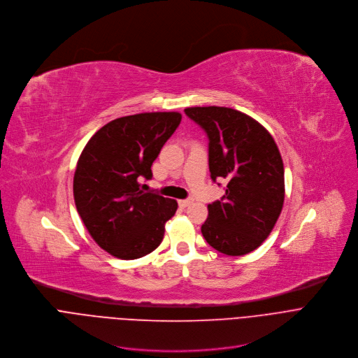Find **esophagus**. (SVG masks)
<instances>
[{
	"mask_svg": "<svg viewBox=\"0 0 358 358\" xmlns=\"http://www.w3.org/2000/svg\"><path fill=\"white\" fill-rule=\"evenodd\" d=\"M193 200L192 199H185V200H179V206L180 207H187L189 204H192Z\"/></svg>",
	"mask_w": 358,
	"mask_h": 358,
	"instance_id": "obj_1",
	"label": "esophagus"
}]
</instances>
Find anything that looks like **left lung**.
Here are the masks:
<instances>
[{"label": "left lung", "instance_id": "8db88e82", "mask_svg": "<svg viewBox=\"0 0 358 358\" xmlns=\"http://www.w3.org/2000/svg\"><path fill=\"white\" fill-rule=\"evenodd\" d=\"M186 115L208 136L211 179L227 180L222 200L207 206L204 240L226 255H245L272 231L285 199L283 162L272 135L229 107H189Z\"/></svg>", "mask_w": 358, "mask_h": 358}]
</instances>
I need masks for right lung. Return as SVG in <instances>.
<instances>
[{
    "instance_id": "obj_1",
    "label": "right lung",
    "mask_w": 358,
    "mask_h": 358,
    "mask_svg": "<svg viewBox=\"0 0 358 358\" xmlns=\"http://www.w3.org/2000/svg\"><path fill=\"white\" fill-rule=\"evenodd\" d=\"M182 120L180 113H141L101 127L86 144L73 178V196L93 240L120 259L152 252L178 203L139 189Z\"/></svg>"
}]
</instances>
